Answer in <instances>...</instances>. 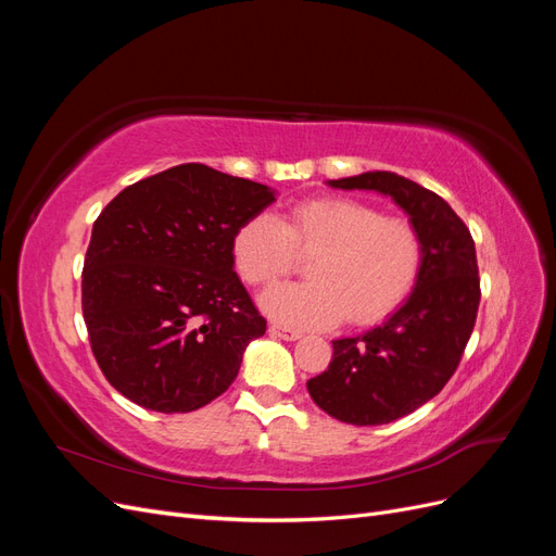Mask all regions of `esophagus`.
Instances as JSON below:
<instances>
[{
	"instance_id": "esophagus-1",
	"label": "esophagus",
	"mask_w": 556,
	"mask_h": 556,
	"mask_svg": "<svg viewBox=\"0 0 556 556\" xmlns=\"http://www.w3.org/2000/svg\"><path fill=\"white\" fill-rule=\"evenodd\" d=\"M268 333L276 336V339H282V341H296V339H301V331L290 329V327H282V325H271V327H268Z\"/></svg>"
}]
</instances>
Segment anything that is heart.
<instances>
[{"mask_svg":"<svg viewBox=\"0 0 556 556\" xmlns=\"http://www.w3.org/2000/svg\"><path fill=\"white\" fill-rule=\"evenodd\" d=\"M299 257L306 282L264 294V311L296 329L374 325L394 313L422 271L425 243L406 217L350 197H319L296 204L285 220L260 213L233 233V260L252 288H271L290 276Z\"/></svg>","mask_w":556,"mask_h":556,"instance_id":"heart-1","label":"heart"}]
</instances>
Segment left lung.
<instances>
[{
    "mask_svg": "<svg viewBox=\"0 0 556 556\" xmlns=\"http://www.w3.org/2000/svg\"><path fill=\"white\" fill-rule=\"evenodd\" d=\"M376 190L410 215L425 243L410 299L384 325L331 341L327 371L308 380L313 401L345 425H387L439 394L457 371L480 306L476 243L445 199L390 172L329 180Z\"/></svg>",
    "mask_w": 556,
    "mask_h": 556,
    "instance_id": "8db88e82",
    "label": "left lung"
}]
</instances>
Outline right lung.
<instances>
[{
    "instance_id": "1",
    "label": "right lung",
    "mask_w": 556,
    "mask_h": 556,
    "mask_svg": "<svg viewBox=\"0 0 556 556\" xmlns=\"http://www.w3.org/2000/svg\"><path fill=\"white\" fill-rule=\"evenodd\" d=\"M274 201L266 185L178 164L99 213L80 304L92 355L117 392L190 413L227 392L266 331L233 271V233Z\"/></svg>"
}]
</instances>
